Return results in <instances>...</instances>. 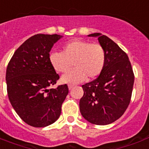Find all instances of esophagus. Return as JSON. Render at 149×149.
<instances>
[{
	"mask_svg": "<svg viewBox=\"0 0 149 149\" xmlns=\"http://www.w3.org/2000/svg\"><path fill=\"white\" fill-rule=\"evenodd\" d=\"M68 87H69V90H71V89H72L73 87H74V86H73V85H71V84H70V85L68 86Z\"/></svg>",
	"mask_w": 149,
	"mask_h": 149,
	"instance_id": "obj_1",
	"label": "esophagus"
}]
</instances>
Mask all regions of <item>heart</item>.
I'll return each instance as SVG.
<instances>
[{"instance_id":"b5f03b06","label":"heart","mask_w":149,"mask_h":149,"mask_svg":"<svg viewBox=\"0 0 149 149\" xmlns=\"http://www.w3.org/2000/svg\"><path fill=\"white\" fill-rule=\"evenodd\" d=\"M106 50L100 44H93L87 41L76 40L63 45V52H54L49 56L52 67L58 73L68 72L62 77V81L67 84H77L97 77L106 64Z\"/></svg>"}]
</instances>
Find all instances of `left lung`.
Listing matches in <instances>:
<instances>
[{
	"label": "left lung",
	"instance_id": "obj_1",
	"mask_svg": "<svg viewBox=\"0 0 149 149\" xmlns=\"http://www.w3.org/2000/svg\"><path fill=\"white\" fill-rule=\"evenodd\" d=\"M106 50L104 70L93 81L82 86L84 93L79 100L80 113L93 125L114 122L127 110L132 98L134 75L128 56L107 36L93 33Z\"/></svg>",
	"mask_w": 149,
	"mask_h": 149
}]
</instances>
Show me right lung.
Returning <instances> with one entry per match:
<instances>
[{
    "label": "right lung",
    "mask_w": 149,
    "mask_h": 149,
    "mask_svg": "<svg viewBox=\"0 0 149 149\" xmlns=\"http://www.w3.org/2000/svg\"><path fill=\"white\" fill-rule=\"evenodd\" d=\"M61 37L56 34L31 36L8 63L6 83L9 100L20 118L32 127L53 124L69 93L66 84L50 87L59 76L50 64L49 52Z\"/></svg>",
    "instance_id": "add662e5"
}]
</instances>
